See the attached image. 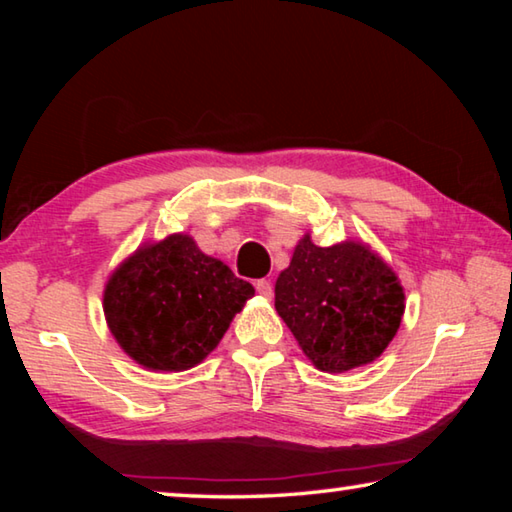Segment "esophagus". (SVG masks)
<instances>
[{
  "label": "esophagus",
  "instance_id": "34e87169",
  "mask_svg": "<svg viewBox=\"0 0 512 512\" xmlns=\"http://www.w3.org/2000/svg\"><path fill=\"white\" fill-rule=\"evenodd\" d=\"M255 289H257L259 296H264V298H271V296H273V284H271V280H257V282H255Z\"/></svg>",
  "mask_w": 512,
  "mask_h": 512
}]
</instances>
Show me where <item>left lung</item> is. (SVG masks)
I'll return each mask as SVG.
<instances>
[{
  "label": "left lung",
  "mask_w": 512,
  "mask_h": 512,
  "mask_svg": "<svg viewBox=\"0 0 512 512\" xmlns=\"http://www.w3.org/2000/svg\"><path fill=\"white\" fill-rule=\"evenodd\" d=\"M275 309L318 370L345 372L372 363L393 341L404 289L366 244L320 248L305 235L277 277Z\"/></svg>",
  "instance_id": "obj_1"
}]
</instances>
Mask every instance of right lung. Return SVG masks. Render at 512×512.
<instances>
[{
	"label": "right lung",
	"instance_id": "right-lung-1",
	"mask_svg": "<svg viewBox=\"0 0 512 512\" xmlns=\"http://www.w3.org/2000/svg\"><path fill=\"white\" fill-rule=\"evenodd\" d=\"M253 296V284L201 253L192 237L169 235L115 268L103 291V314L133 361L146 370L180 372L219 345Z\"/></svg>",
	"mask_w": 512,
	"mask_h": 512
}]
</instances>
